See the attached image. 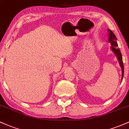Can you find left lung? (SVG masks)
<instances>
[{
  "label": "left lung",
  "mask_w": 129,
  "mask_h": 129,
  "mask_svg": "<svg viewBox=\"0 0 129 129\" xmlns=\"http://www.w3.org/2000/svg\"><path fill=\"white\" fill-rule=\"evenodd\" d=\"M108 31H109V39H108V41L111 44V50H112V51L114 53V54H115L117 59H118L119 66H120L121 70H122V78H121V82H122L124 76V64L123 62H122V54H121L120 50L118 48V45L116 42L117 39L116 36L110 29H108Z\"/></svg>",
  "instance_id": "left-lung-1"
}]
</instances>
